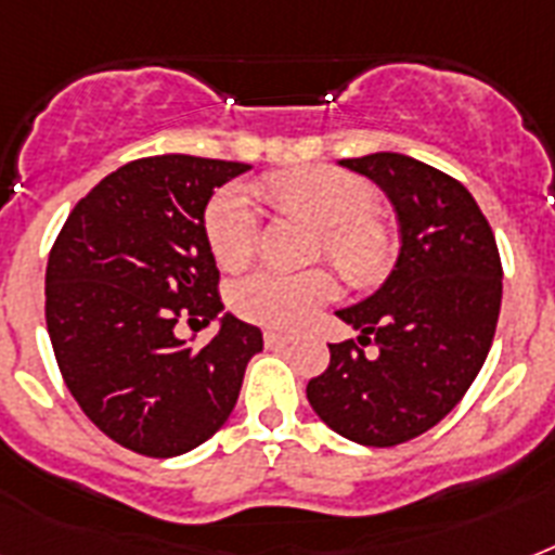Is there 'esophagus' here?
I'll use <instances>...</instances> for the list:
<instances>
[{
	"instance_id": "1",
	"label": "esophagus",
	"mask_w": 555,
	"mask_h": 555,
	"mask_svg": "<svg viewBox=\"0 0 555 555\" xmlns=\"http://www.w3.org/2000/svg\"><path fill=\"white\" fill-rule=\"evenodd\" d=\"M291 334H282V331H264V346L268 348H285L291 343Z\"/></svg>"
}]
</instances>
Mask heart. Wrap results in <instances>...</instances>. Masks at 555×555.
<instances>
[{"instance_id":"1","label":"heart","mask_w":555,"mask_h":555,"mask_svg":"<svg viewBox=\"0 0 555 555\" xmlns=\"http://www.w3.org/2000/svg\"><path fill=\"white\" fill-rule=\"evenodd\" d=\"M270 195L296 216L322 227L325 250L348 276L365 279L386 261V235L374 221V192L365 181L328 167H305L270 178ZM204 235L218 268L238 270L256 250V209L242 186H227L209 201ZM337 296L328 270L285 276L259 270L230 287V308L242 320L268 328H296Z\"/></svg>"}]
</instances>
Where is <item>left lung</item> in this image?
<instances>
[{
    "instance_id": "left-lung-1",
    "label": "left lung",
    "mask_w": 555,
    "mask_h": 555,
    "mask_svg": "<svg viewBox=\"0 0 555 555\" xmlns=\"http://www.w3.org/2000/svg\"><path fill=\"white\" fill-rule=\"evenodd\" d=\"M386 192L400 253L386 282L337 317L360 337L334 343L308 383L325 426L363 447H397L440 423L490 354L501 311V256L464 184L400 152L339 160ZM375 346L374 356L364 346Z\"/></svg>"
}]
</instances>
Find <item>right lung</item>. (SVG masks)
<instances>
[{
    "label": "right lung",
    "instance_id": "add662e5",
    "mask_svg": "<svg viewBox=\"0 0 555 555\" xmlns=\"http://www.w3.org/2000/svg\"><path fill=\"white\" fill-rule=\"evenodd\" d=\"M250 164L155 155L106 176L56 235L46 322L74 400L103 435L146 457L201 447L235 409L261 331L218 299L204 212ZM178 319L219 320L195 352Z\"/></svg>",
    "mask_w": 555,
    "mask_h": 555
}]
</instances>
